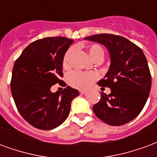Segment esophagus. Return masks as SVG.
<instances>
[{
	"mask_svg": "<svg viewBox=\"0 0 157 157\" xmlns=\"http://www.w3.org/2000/svg\"><path fill=\"white\" fill-rule=\"evenodd\" d=\"M86 93H87L86 90H79V94H86Z\"/></svg>",
	"mask_w": 157,
	"mask_h": 157,
	"instance_id": "1",
	"label": "esophagus"
}]
</instances>
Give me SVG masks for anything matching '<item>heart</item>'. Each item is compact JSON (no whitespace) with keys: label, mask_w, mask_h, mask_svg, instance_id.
I'll list each match as a JSON object with an SVG mask.
<instances>
[{"label":"heart","mask_w":157,"mask_h":157,"mask_svg":"<svg viewBox=\"0 0 157 157\" xmlns=\"http://www.w3.org/2000/svg\"><path fill=\"white\" fill-rule=\"evenodd\" d=\"M74 48H69L63 57L62 64L64 68L70 67L71 57L74 52ZM88 52L90 53V57L94 60H101L104 58L105 52L104 49L98 44H91L88 47ZM99 78V74L94 71L84 72V71H74L72 72L68 77L67 81L71 86L78 90H86L89 89L92 85L94 82Z\"/></svg>","instance_id":"1"}]
</instances>
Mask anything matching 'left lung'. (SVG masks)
Wrapping results in <instances>:
<instances>
[{
  "mask_svg": "<svg viewBox=\"0 0 157 157\" xmlns=\"http://www.w3.org/2000/svg\"><path fill=\"white\" fill-rule=\"evenodd\" d=\"M84 39L105 45L111 58L108 73L98 82L111 93L109 95L101 93L93 110L106 124H126L141 112L151 91V75L146 56L138 46L118 35L103 33Z\"/></svg>",
  "mask_w": 157,
  "mask_h": 157,
  "instance_id": "8db88e82",
  "label": "left lung"
}]
</instances>
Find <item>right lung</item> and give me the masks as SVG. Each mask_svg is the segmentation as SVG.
Masks as SVG:
<instances>
[{
	"instance_id": "right-lung-1",
	"label": "right lung",
	"mask_w": 157,
	"mask_h": 157,
	"mask_svg": "<svg viewBox=\"0 0 157 157\" xmlns=\"http://www.w3.org/2000/svg\"><path fill=\"white\" fill-rule=\"evenodd\" d=\"M72 43L63 36L38 39L15 62L11 94L21 115L35 128L48 130L59 126L69 114L72 100L79 94L69 86L62 92H51L52 85L64 83L62 61Z\"/></svg>"
}]
</instances>
